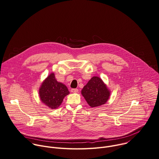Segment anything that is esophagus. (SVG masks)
I'll return each mask as SVG.
<instances>
[{"instance_id": "1", "label": "esophagus", "mask_w": 159, "mask_h": 159, "mask_svg": "<svg viewBox=\"0 0 159 159\" xmlns=\"http://www.w3.org/2000/svg\"><path fill=\"white\" fill-rule=\"evenodd\" d=\"M70 91H71V92H72V93H77V92H78L79 90H78L77 89H72L70 90Z\"/></svg>"}]
</instances>
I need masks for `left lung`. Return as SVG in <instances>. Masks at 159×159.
Listing matches in <instances>:
<instances>
[{
    "label": "left lung",
    "mask_w": 159,
    "mask_h": 159,
    "mask_svg": "<svg viewBox=\"0 0 159 159\" xmlns=\"http://www.w3.org/2000/svg\"><path fill=\"white\" fill-rule=\"evenodd\" d=\"M82 94L91 107H97L105 104L110 93L106 85L98 77H93L82 90Z\"/></svg>",
    "instance_id": "1"
}]
</instances>
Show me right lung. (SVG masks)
Instances as JSON below:
<instances>
[{"label":"right lung","mask_w":159,"mask_h":159,"mask_svg":"<svg viewBox=\"0 0 159 159\" xmlns=\"http://www.w3.org/2000/svg\"><path fill=\"white\" fill-rule=\"evenodd\" d=\"M69 93L67 87L58 82L53 73H51L43 82L39 92L41 102L51 109L59 107L64 98Z\"/></svg>","instance_id":"obj_1"}]
</instances>
